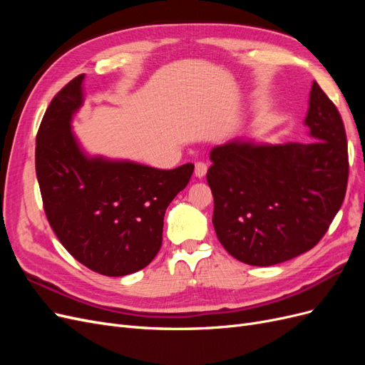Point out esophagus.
Returning <instances> with one entry per match:
<instances>
[{"mask_svg": "<svg viewBox=\"0 0 365 365\" xmlns=\"http://www.w3.org/2000/svg\"><path fill=\"white\" fill-rule=\"evenodd\" d=\"M207 164L205 163H196L195 164V176H196V178H204V176H205V173H207Z\"/></svg>", "mask_w": 365, "mask_h": 365, "instance_id": "34e87169", "label": "esophagus"}]
</instances>
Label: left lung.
I'll list each match as a JSON object with an SVG mask.
<instances>
[{"label":"left lung","instance_id":"left-lung-1","mask_svg":"<svg viewBox=\"0 0 365 365\" xmlns=\"http://www.w3.org/2000/svg\"><path fill=\"white\" fill-rule=\"evenodd\" d=\"M309 143L271 145L235 138L210 150L207 182L222 247L252 267H271L314 248L344 201L346 129L312 82L304 118Z\"/></svg>","mask_w":365,"mask_h":365}]
</instances>
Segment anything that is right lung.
<instances>
[{
  "label": "right lung",
  "instance_id": "1",
  "mask_svg": "<svg viewBox=\"0 0 365 365\" xmlns=\"http://www.w3.org/2000/svg\"><path fill=\"white\" fill-rule=\"evenodd\" d=\"M85 74L54 96L36 137V176L48 222L86 268L108 277L137 272L161 248L164 213L195 165L161 170L90 155L73 130Z\"/></svg>",
  "mask_w": 365,
  "mask_h": 365
}]
</instances>
